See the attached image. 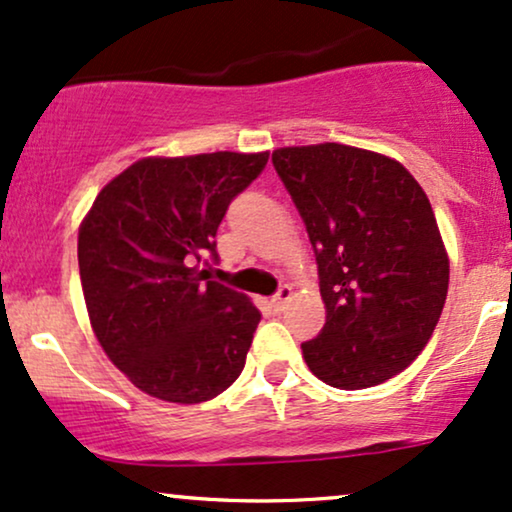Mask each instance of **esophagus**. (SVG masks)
Returning a JSON list of instances; mask_svg holds the SVG:
<instances>
[{
  "label": "esophagus",
  "mask_w": 512,
  "mask_h": 512,
  "mask_svg": "<svg viewBox=\"0 0 512 512\" xmlns=\"http://www.w3.org/2000/svg\"><path fill=\"white\" fill-rule=\"evenodd\" d=\"M293 298V291H291V286H281L279 291H276V295L272 298V307L276 312H281L283 307H286V303L288 300Z\"/></svg>",
  "instance_id": "34e87169"
}]
</instances>
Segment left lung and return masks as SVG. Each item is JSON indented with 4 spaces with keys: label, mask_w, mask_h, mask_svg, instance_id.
Masks as SVG:
<instances>
[{
    "label": "left lung",
    "mask_w": 512,
    "mask_h": 512,
    "mask_svg": "<svg viewBox=\"0 0 512 512\" xmlns=\"http://www.w3.org/2000/svg\"><path fill=\"white\" fill-rule=\"evenodd\" d=\"M274 169L305 221L326 324L310 372L343 391L396 377L434 334L448 255L429 197L396 159L322 143L281 147Z\"/></svg>",
    "instance_id": "1"
}]
</instances>
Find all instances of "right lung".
<instances>
[{
	"label": "right lung",
	"mask_w": 512,
	"mask_h": 512,
	"mask_svg": "<svg viewBox=\"0 0 512 512\" xmlns=\"http://www.w3.org/2000/svg\"><path fill=\"white\" fill-rule=\"evenodd\" d=\"M269 152L147 157L100 190L78 233L92 331L109 360L169 403L212 400L240 377L260 310L209 279L217 229Z\"/></svg>",
	"instance_id": "add662e5"
}]
</instances>
